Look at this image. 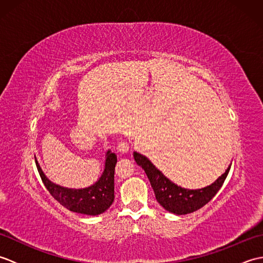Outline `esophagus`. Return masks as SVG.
Segmentation results:
<instances>
[{
	"label": "esophagus",
	"instance_id": "obj_1",
	"mask_svg": "<svg viewBox=\"0 0 263 263\" xmlns=\"http://www.w3.org/2000/svg\"><path fill=\"white\" fill-rule=\"evenodd\" d=\"M116 149L120 154H125V153H127V150H128V143L124 140H121L119 143H117Z\"/></svg>",
	"mask_w": 263,
	"mask_h": 263
}]
</instances>
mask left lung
Segmentation results:
<instances>
[{
    "label": "left lung",
    "instance_id": "8db88e82",
    "mask_svg": "<svg viewBox=\"0 0 263 263\" xmlns=\"http://www.w3.org/2000/svg\"><path fill=\"white\" fill-rule=\"evenodd\" d=\"M36 166L44 185L52 197L64 208L78 214L97 216L103 214L114 201V172L117 157L108 150L106 154L105 170L99 180L91 186L85 189H68L51 182L44 174L38 161Z\"/></svg>",
    "mask_w": 263,
    "mask_h": 263
}]
</instances>
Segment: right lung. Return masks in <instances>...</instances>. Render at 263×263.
Returning <instances> with one entry per match:
<instances>
[{"mask_svg":"<svg viewBox=\"0 0 263 263\" xmlns=\"http://www.w3.org/2000/svg\"><path fill=\"white\" fill-rule=\"evenodd\" d=\"M133 157L137 164L146 172L158 203L163 205L167 211L175 215L191 214L202 208L219 191L231 170L230 166L224 174L218 177L209 186L198 190H187L170 181L146 156L135 152Z\"/></svg>","mask_w":263,"mask_h":263,"instance_id":"add662e5","label":"right lung"}]
</instances>
